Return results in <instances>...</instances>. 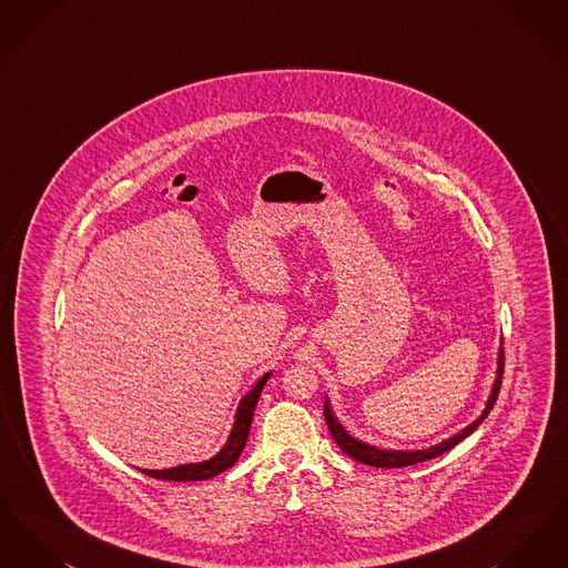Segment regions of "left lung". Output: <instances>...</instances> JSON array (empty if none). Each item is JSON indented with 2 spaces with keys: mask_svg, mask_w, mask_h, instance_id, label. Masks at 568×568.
Returning <instances> with one entry per match:
<instances>
[{
  "mask_svg": "<svg viewBox=\"0 0 568 568\" xmlns=\"http://www.w3.org/2000/svg\"><path fill=\"white\" fill-rule=\"evenodd\" d=\"M503 368H505V352L500 349V353H498V373H496V381H494V385H491V394H489V398H487V405L486 408H484V413H481V417L475 419L470 426H466L462 433L452 436V438H447V440H443V443H438V445H434V447H428V449H417V452L378 449L375 445H368V443H362V440L353 438L352 434L347 433V430L338 424V419L334 417L327 398H325L324 405L325 422H327V428H329L332 438L336 440V445H338L347 456H352L353 459H357V462H362V464H368V466H377V468H403V466H410V464H417V462L438 458L440 454H445V452H449L452 447H456L459 440H464L468 434L475 433V430L481 426V422L486 419L487 413L491 410V406H494L496 398H498L500 383H503Z\"/></svg>",
  "mask_w": 568,
  "mask_h": 568,
  "instance_id": "8db88e82",
  "label": "left lung"
}]
</instances>
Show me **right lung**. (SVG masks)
Segmentation results:
<instances>
[{
	"label": "right lung",
	"mask_w": 568,
	"mask_h": 568,
	"mask_svg": "<svg viewBox=\"0 0 568 568\" xmlns=\"http://www.w3.org/2000/svg\"><path fill=\"white\" fill-rule=\"evenodd\" d=\"M272 373H266L264 377L255 383V387L244 396L236 410V422L234 428L230 433L227 443L223 445V449L213 456L211 459L197 462V464H181L174 468H163V470H144V475L153 477V479H163V481H204L211 479L219 473L232 468L236 464V459L241 458L246 438H248V430H251V422H253V410L260 400V394L266 385V381L271 378Z\"/></svg>",
	"instance_id": "add662e5"
}]
</instances>
